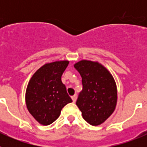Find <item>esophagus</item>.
<instances>
[{"instance_id": "esophagus-1", "label": "esophagus", "mask_w": 147, "mask_h": 147, "mask_svg": "<svg viewBox=\"0 0 147 147\" xmlns=\"http://www.w3.org/2000/svg\"><path fill=\"white\" fill-rule=\"evenodd\" d=\"M71 98H72L73 102H76V98H77V96H76V94H75V95H74L73 96H71Z\"/></svg>"}]
</instances>
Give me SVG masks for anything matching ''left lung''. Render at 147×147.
<instances>
[{
    "mask_svg": "<svg viewBox=\"0 0 147 147\" xmlns=\"http://www.w3.org/2000/svg\"><path fill=\"white\" fill-rule=\"evenodd\" d=\"M74 67L82 76V90L76 105L83 119L93 126L102 124L115 109L117 88L112 74L98 62L81 60Z\"/></svg>",
    "mask_w": 147,
    "mask_h": 147,
    "instance_id": "obj_1",
    "label": "left lung"
}]
</instances>
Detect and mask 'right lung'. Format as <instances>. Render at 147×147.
<instances>
[{
  "label": "right lung",
  "instance_id": "obj_1",
  "mask_svg": "<svg viewBox=\"0 0 147 147\" xmlns=\"http://www.w3.org/2000/svg\"><path fill=\"white\" fill-rule=\"evenodd\" d=\"M69 61L46 63L29 80L26 91L28 112L40 124L49 125L58 119L61 110L72 102L61 76Z\"/></svg>",
  "mask_w": 147,
  "mask_h": 147
}]
</instances>
